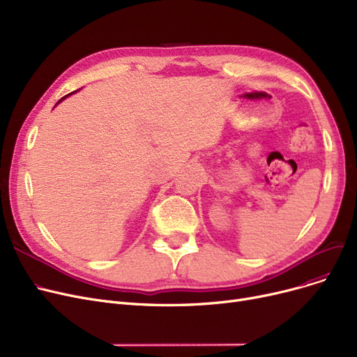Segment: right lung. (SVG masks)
<instances>
[{
    "label": "right lung",
    "mask_w": 357,
    "mask_h": 357,
    "mask_svg": "<svg viewBox=\"0 0 357 357\" xmlns=\"http://www.w3.org/2000/svg\"><path fill=\"white\" fill-rule=\"evenodd\" d=\"M73 93H74V91H73ZM70 95H71V93H70ZM70 95H67V96H70ZM67 96H64V98H63V99H66V98H67ZM63 99H61V100H63ZM61 100H59V102H61ZM59 102H58V103H59Z\"/></svg>",
    "instance_id": "right-lung-1"
}]
</instances>
